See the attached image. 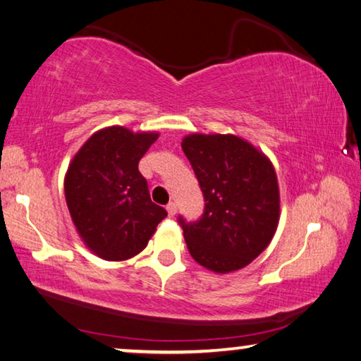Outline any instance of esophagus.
Returning <instances> with one entry per match:
<instances>
[{"instance_id": "34e87169", "label": "esophagus", "mask_w": 361, "mask_h": 361, "mask_svg": "<svg viewBox=\"0 0 361 361\" xmlns=\"http://www.w3.org/2000/svg\"><path fill=\"white\" fill-rule=\"evenodd\" d=\"M166 211H168V214L173 217L174 214H176V211H177V208H176V203L174 202H169L168 204H166Z\"/></svg>"}]
</instances>
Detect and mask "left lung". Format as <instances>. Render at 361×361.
Listing matches in <instances>:
<instances>
[{"mask_svg":"<svg viewBox=\"0 0 361 361\" xmlns=\"http://www.w3.org/2000/svg\"><path fill=\"white\" fill-rule=\"evenodd\" d=\"M203 192L200 219L179 216L190 256L217 274L243 269L269 246L280 217V192L269 158L243 139L192 134L182 140Z\"/></svg>","mask_w":361,"mask_h":361,"instance_id":"1","label":"left lung"}]
</instances>
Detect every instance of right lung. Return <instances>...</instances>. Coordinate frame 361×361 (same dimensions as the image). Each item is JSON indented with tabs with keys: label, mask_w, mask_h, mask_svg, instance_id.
<instances>
[{
	"label": "right lung",
	"mask_w": 361,
	"mask_h": 361,
	"mask_svg": "<svg viewBox=\"0 0 361 361\" xmlns=\"http://www.w3.org/2000/svg\"><path fill=\"white\" fill-rule=\"evenodd\" d=\"M158 134L111 126L92 134L65 176V200L76 230L105 261L139 254L164 217L150 200L139 161Z\"/></svg>",
	"instance_id": "right-lung-1"
}]
</instances>
